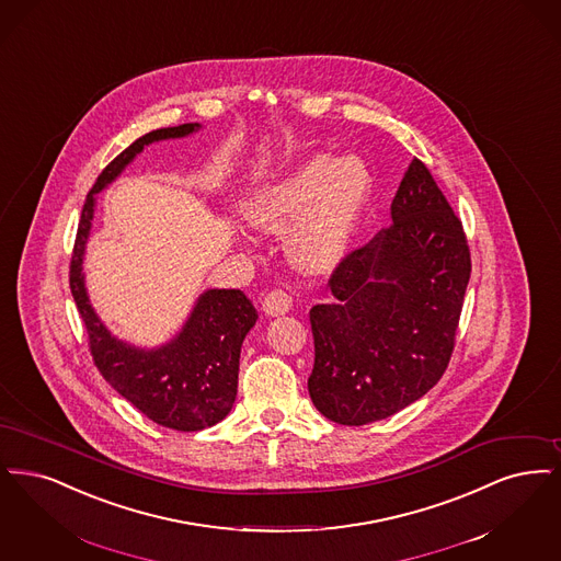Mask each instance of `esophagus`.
<instances>
[{
    "label": "esophagus",
    "mask_w": 561,
    "mask_h": 561,
    "mask_svg": "<svg viewBox=\"0 0 561 561\" xmlns=\"http://www.w3.org/2000/svg\"><path fill=\"white\" fill-rule=\"evenodd\" d=\"M262 308L268 317H283L287 314L293 308V297L283 289H272V291L264 297L262 301Z\"/></svg>",
    "instance_id": "esophagus-1"
}]
</instances>
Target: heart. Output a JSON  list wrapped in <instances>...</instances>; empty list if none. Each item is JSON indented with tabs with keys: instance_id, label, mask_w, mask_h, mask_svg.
Here are the masks:
<instances>
[{
	"instance_id": "heart-1",
	"label": "heart",
	"mask_w": 561,
	"mask_h": 561,
	"mask_svg": "<svg viewBox=\"0 0 561 561\" xmlns=\"http://www.w3.org/2000/svg\"><path fill=\"white\" fill-rule=\"evenodd\" d=\"M370 195V173L358 157L314 154L257 188L244 218L264 232L289 229L293 262L308 272L337 266L347 253Z\"/></svg>"
}]
</instances>
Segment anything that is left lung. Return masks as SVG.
<instances>
[{
  "instance_id": "1",
  "label": "left lung",
  "mask_w": 561,
  "mask_h": 561,
  "mask_svg": "<svg viewBox=\"0 0 561 561\" xmlns=\"http://www.w3.org/2000/svg\"><path fill=\"white\" fill-rule=\"evenodd\" d=\"M471 274L463 224L416 157L391 201V224L333 270L331 304L310 310L308 391L342 425L391 416L444 375Z\"/></svg>"
}]
</instances>
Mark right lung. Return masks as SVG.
Wrapping results in <instances>:
<instances>
[{"label":"right lung","instance_id":"obj_1","mask_svg":"<svg viewBox=\"0 0 561 561\" xmlns=\"http://www.w3.org/2000/svg\"><path fill=\"white\" fill-rule=\"evenodd\" d=\"M198 123L148 131L115 157L88 193L71 257V293L88 329L90 352L102 377L150 421L175 432H201L230 413L239 386L244 335L257 320L253 304L239 289H209L196 299L182 331L159 347L145 350L117 340L98 318L83 278V253L90 237L96 195L145 147L195 134Z\"/></svg>","mask_w":561,"mask_h":561}]
</instances>
